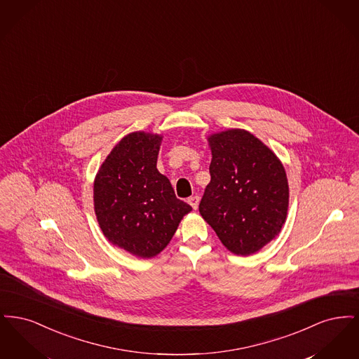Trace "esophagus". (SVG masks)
Masks as SVG:
<instances>
[{"instance_id":"34e87169","label":"esophagus","mask_w":359,"mask_h":359,"mask_svg":"<svg viewBox=\"0 0 359 359\" xmlns=\"http://www.w3.org/2000/svg\"><path fill=\"white\" fill-rule=\"evenodd\" d=\"M188 203H189V205H191L194 210H196L198 205H199V196H191V198H188Z\"/></svg>"}]
</instances>
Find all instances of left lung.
I'll return each instance as SVG.
<instances>
[{"mask_svg":"<svg viewBox=\"0 0 359 359\" xmlns=\"http://www.w3.org/2000/svg\"><path fill=\"white\" fill-rule=\"evenodd\" d=\"M207 141L211 180L199 212L229 252L255 255L278 236L287 219L290 187L284 165L245 129L212 133Z\"/></svg>","mask_w":359,"mask_h":359,"instance_id":"1","label":"left lung"}]
</instances>
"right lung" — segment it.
<instances>
[{"label": "right lung", "mask_w": 359, "mask_h": 359, "mask_svg": "<svg viewBox=\"0 0 359 359\" xmlns=\"http://www.w3.org/2000/svg\"><path fill=\"white\" fill-rule=\"evenodd\" d=\"M161 141V135L142 130L126 135L94 179V211L103 236L144 259L160 255L192 211L156 167Z\"/></svg>", "instance_id": "obj_1"}]
</instances>
